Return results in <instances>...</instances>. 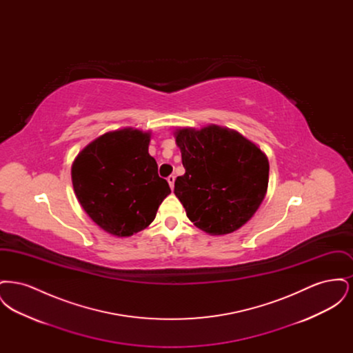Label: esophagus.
<instances>
[{
	"label": "esophagus",
	"mask_w": 353,
	"mask_h": 353,
	"mask_svg": "<svg viewBox=\"0 0 353 353\" xmlns=\"http://www.w3.org/2000/svg\"><path fill=\"white\" fill-rule=\"evenodd\" d=\"M167 180H168L169 186H170V188L173 189V186H174V180H176V177H174L173 174H170L168 179H167Z\"/></svg>",
	"instance_id": "34e87169"
}]
</instances>
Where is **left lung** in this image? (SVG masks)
Masks as SVG:
<instances>
[{"instance_id":"8db88e82","label":"left lung","mask_w":353,"mask_h":353,"mask_svg":"<svg viewBox=\"0 0 353 353\" xmlns=\"http://www.w3.org/2000/svg\"><path fill=\"white\" fill-rule=\"evenodd\" d=\"M184 176L174 181V194L199 229L229 234L252 219L269 184V161L242 134L209 125L176 132Z\"/></svg>"}]
</instances>
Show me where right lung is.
<instances>
[{
    "instance_id": "right-lung-1",
    "label": "right lung",
    "mask_w": 353,
    "mask_h": 353,
    "mask_svg": "<svg viewBox=\"0 0 353 353\" xmlns=\"http://www.w3.org/2000/svg\"><path fill=\"white\" fill-rule=\"evenodd\" d=\"M151 136L124 128L104 134L81 152L71 168L74 192L103 230L130 236L145 229L170 193L148 153Z\"/></svg>"
}]
</instances>
